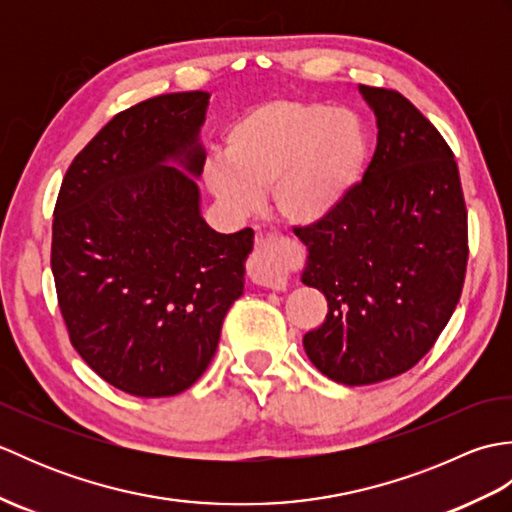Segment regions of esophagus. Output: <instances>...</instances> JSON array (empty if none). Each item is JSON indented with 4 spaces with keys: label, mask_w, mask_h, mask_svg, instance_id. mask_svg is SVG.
<instances>
[{
    "label": "esophagus",
    "mask_w": 512,
    "mask_h": 512,
    "mask_svg": "<svg viewBox=\"0 0 512 512\" xmlns=\"http://www.w3.org/2000/svg\"><path fill=\"white\" fill-rule=\"evenodd\" d=\"M248 277L259 286L266 288H284L288 273L281 264L279 248L273 237H259L253 255L248 259Z\"/></svg>",
    "instance_id": "34e87169"
}]
</instances>
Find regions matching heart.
Segmentation results:
<instances>
[{"mask_svg": "<svg viewBox=\"0 0 512 512\" xmlns=\"http://www.w3.org/2000/svg\"><path fill=\"white\" fill-rule=\"evenodd\" d=\"M363 123L323 103L268 101L228 127L224 158L206 162L209 189L248 213L270 189L281 220L312 226L347 200L367 162Z\"/></svg>", "mask_w": 512, "mask_h": 512, "instance_id": "1", "label": "heart"}]
</instances>
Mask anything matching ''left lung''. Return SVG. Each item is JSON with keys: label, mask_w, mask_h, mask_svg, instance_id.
Returning a JSON list of instances; mask_svg holds the SVG:
<instances>
[{"label": "left lung", "mask_w": 512, "mask_h": 512, "mask_svg": "<svg viewBox=\"0 0 512 512\" xmlns=\"http://www.w3.org/2000/svg\"><path fill=\"white\" fill-rule=\"evenodd\" d=\"M378 143L363 180L328 220L295 226L308 246L301 281L328 299L303 336L321 374L372 385L407 372L458 306L469 224L447 140L396 90L361 85Z\"/></svg>", "instance_id": "8db88e82"}]
</instances>
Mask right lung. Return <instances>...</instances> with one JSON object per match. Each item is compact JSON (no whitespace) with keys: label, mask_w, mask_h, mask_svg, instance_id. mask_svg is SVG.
<instances>
[{"label":"right lung","mask_w":512,"mask_h":512,"mask_svg":"<svg viewBox=\"0 0 512 512\" xmlns=\"http://www.w3.org/2000/svg\"><path fill=\"white\" fill-rule=\"evenodd\" d=\"M206 92L162 94L118 112L65 171L50 266L70 343L132 396H176L198 380L244 292L253 228L202 220L193 176Z\"/></svg>","instance_id":"obj_1"}]
</instances>
